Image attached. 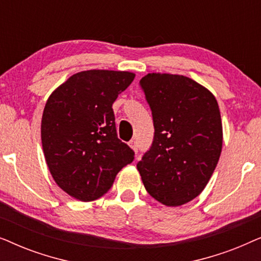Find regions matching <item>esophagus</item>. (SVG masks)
I'll return each mask as SVG.
<instances>
[{"instance_id":"obj_1","label":"esophagus","mask_w":261,"mask_h":261,"mask_svg":"<svg viewBox=\"0 0 261 261\" xmlns=\"http://www.w3.org/2000/svg\"><path fill=\"white\" fill-rule=\"evenodd\" d=\"M129 147L133 149L134 152H138V144H137V141L135 140H130L129 141Z\"/></svg>"}]
</instances>
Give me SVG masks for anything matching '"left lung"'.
I'll return each mask as SVG.
<instances>
[{
	"label": "left lung",
	"mask_w": 261,
	"mask_h": 261,
	"mask_svg": "<svg viewBox=\"0 0 261 261\" xmlns=\"http://www.w3.org/2000/svg\"><path fill=\"white\" fill-rule=\"evenodd\" d=\"M140 85L152 110L154 139L138 171L153 198L183 205L204 190L220 159L219 105L212 91L181 74L148 73Z\"/></svg>",
	"instance_id": "left-lung-1"
}]
</instances>
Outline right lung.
<instances>
[{"label":"right lung","instance_id":"obj_1","mask_svg":"<svg viewBox=\"0 0 261 261\" xmlns=\"http://www.w3.org/2000/svg\"><path fill=\"white\" fill-rule=\"evenodd\" d=\"M129 71L74 73L46 101L41 119L45 160L57 185L82 202L107 194L134 152L117 138L113 103L129 87Z\"/></svg>","mask_w":261,"mask_h":261}]
</instances>
